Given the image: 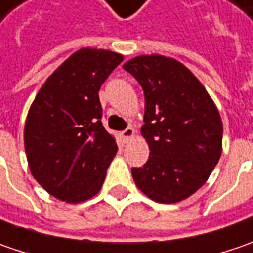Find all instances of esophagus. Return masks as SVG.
<instances>
[{"label": "esophagus", "instance_id": "obj_1", "mask_svg": "<svg viewBox=\"0 0 253 253\" xmlns=\"http://www.w3.org/2000/svg\"><path fill=\"white\" fill-rule=\"evenodd\" d=\"M122 137L125 138L126 141L131 140V138L134 137V128H133V127H127V128H125V130L122 131Z\"/></svg>", "mask_w": 253, "mask_h": 253}]
</instances>
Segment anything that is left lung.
Here are the masks:
<instances>
[{"label": "left lung", "instance_id": "8db88e82", "mask_svg": "<svg viewBox=\"0 0 253 253\" xmlns=\"http://www.w3.org/2000/svg\"><path fill=\"white\" fill-rule=\"evenodd\" d=\"M144 92L141 136L147 163L131 169L148 198L180 203L203 187L222 153L221 116L201 82L181 62L161 55L136 56L123 65Z\"/></svg>", "mask_w": 253, "mask_h": 253}]
</instances>
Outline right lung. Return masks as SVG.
<instances>
[{"instance_id": "1", "label": "right lung", "mask_w": 253, "mask_h": 253, "mask_svg": "<svg viewBox=\"0 0 253 253\" xmlns=\"http://www.w3.org/2000/svg\"><path fill=\"white\" fill-rule=\"evenodd\" d=\"M122 61L112 50H76L31 105L24 130L28 166L61 201L82 203L102 188L117 144L102 125L99 89Z\"/></svg>"}]
</instances>
